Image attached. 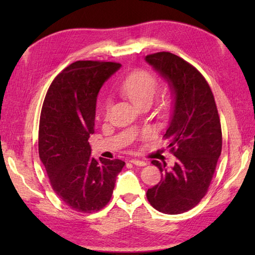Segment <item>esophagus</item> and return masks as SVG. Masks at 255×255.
Listing matches in <instances>:
<instances>
[{"label":"esophagus","instance_id":"obj_1","mask_svg":"<svg viewBox=\"0 0 255 255\" xmlns=\"http://www.w3.org/2000/svg\"><path fill=\"white\" fill-rule=\"evenodd\" d=\"M130 162H131L132 164L137 165V166H144V165H147V162L142 161V160H138V159H131Z\"/></svg>","mask_w":255,"mask_h":255}]
</instances>
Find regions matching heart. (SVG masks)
Returning a JSON list of instances; mask_svg holds the SVG:
<instances>
[{
  "label": "heart",
  "mask_w": 255,
  "mask_h": 255,
  "mask_svg": "<svg viewBox=\"0 0 255 255\" xmlns=\"http://www.w3.org/2000/svg\"><path fill=\"white\" fill-rule=\"evenodd\" d=\"M156 79L144 70H136L125 78L118 85V92L130 100L138 107L149 106L153 101L156 91ZM111 100L106 99L103 104L105 114L110 111Z\"/></svg>",
  "instance_id": "1"
}]
</instances>
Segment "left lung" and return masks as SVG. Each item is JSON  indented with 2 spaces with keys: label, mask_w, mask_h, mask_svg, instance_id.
Returning <instances> with one entry per match:
<instances>
[{
  "label": "left lung",
  "mask_w": 255,
  "mask_h": 255,
  "mask_svg": "<svg viewBox=\"0 0 255 255\" xmlns=\"http://www.w3.org/2000/svg\"><path fill=\"white\" fill-rule=\"evenodd\" d=\"M144 60L169 85L173 111L164 137L177 158L171 167L152 161L162 177L147 198L160 213L182 214L202 200L213 180L223 147L217 106L205 78L182 58L156 52Z\"/></svg>",
  "instance_id": "8db88e82"
}]
</instances>
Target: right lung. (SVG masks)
<instances>
[{
  "instance_id": "add662e5",
  "label": "right lung",
  "mask_w": 255,
  "mask_h": 255,
  "mask_svg": "<svg viewBox=\"0 0 255 255\" xmlns=\"http://www.w3.org/2000/svg\"><path fill=\"white\" fill-rule=\"evenodd\" d=\"M122 64L77 61L53 80L40 114L38 150L52 189L79 213H94L110 202L122 160L91 156L96 100Z\"/></svg>"
}]
</instances>
